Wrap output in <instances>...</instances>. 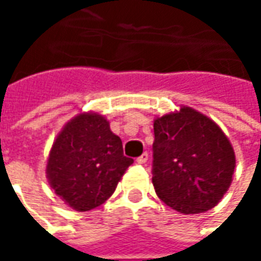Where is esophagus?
Instances as JSON below:
<instances>
[{
    "instance_id": "esophagus-1",
    "label": "esophagus",
    "mask_w": 261,
    "mask_h": 261,
    "mask_svg": "<svg viewBox=\"0 0 261 261\" xmlns=\"http://www.w3.org/2000/svg\"><path fill=\"white\" fill-rule=\"evenodd\" d=\"M147 160H148V152H143L141 155L137 158V162H138V164H145Z\"/></svg>"
}]
</instances>
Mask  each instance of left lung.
<instances>
[{"instance_id": "8db88e82", "label": "left lung", "mask_w": 261, "mask_h": 261, "mask_svg": "<svg viewBox=\"0 0 261 261\" xmlns=\"http://www.w3.org/2000/svg\"><path fill=\"white\" fill-rule=\"evenodd\" d=\"M152 185L184 215L215 207L232 184L236 156L219 125L192 107L154 120Z\"/></svg>"}]
</instances>
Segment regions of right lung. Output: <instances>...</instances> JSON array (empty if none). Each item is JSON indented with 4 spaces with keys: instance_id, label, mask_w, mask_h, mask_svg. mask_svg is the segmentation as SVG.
<instances>
[{
    "instance_id": "add662e5",
    "label": "right lung",
    "mask_w": 261,
    "mask_h": 261,
    "mask_svg": "<svg viewBox=\"0 0 261 261\" xmlns=\"http://www.w3.org/2000/svg\"><path fill=\"white\" fill-rule=\"evenodd\" d=\"M120 137L99 113H79L58 134L49 152L46 178L66 205L87 212L105 203L133 164Z\"/></svg>"
}]
</instances>
